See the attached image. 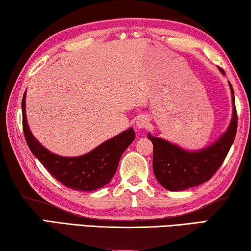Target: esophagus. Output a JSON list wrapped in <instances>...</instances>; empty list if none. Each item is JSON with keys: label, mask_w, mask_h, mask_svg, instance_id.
I'll return each mask as SVG.
<instances>
[{"label": "esophagus", "mask_w": 251, "mask_h": 251, "mask_svg": "<svg viewBox=\"0 0 251 251\" xmlns=\"http://www.w3.org/2000/svg\"><path fill=\"white\" fill-rule=\"evenodd\" d=\"M149 125H150V119L147 116H140L135 121V126L138 129H147Z\"/></svg>", "instance_id": "esophagus-1"}]
</instances>
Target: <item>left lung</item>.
<instances>
[{
    "label": "left lung",
    "instance_id": "8db88e82",
    "mask_svg": "<svg viewBox=\"0 0 251 251\" xmlns=\"http://www.w3.org/2000/svg\"><path fill=\"white\" fill-rule=\"evenodd\" d=\"M232 98V118L225 133L212 146L200 151H186L161 138L149 133L153 143V171L157 181L169 191H184L207 182L221 168L234 143L237 132L235 96Z\"/></svg>",
    "mask_w": 251,
    "mask_h": 251
}]
</instances>
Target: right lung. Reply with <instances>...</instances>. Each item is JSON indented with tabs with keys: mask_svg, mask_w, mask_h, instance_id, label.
Returning a JSON list of instances; mask_svg holds the SVG:
<instances>
[{
	"mask_svg": "<svg viewBox=\"0 0 251 251\" xmlns=\"http://www.w3.org/2000/svg\"><path fill=\"white\" fill-rule=\"evenodd\" d=\"M25 97L26 92L22 100L25 140L44 168L63 185L76 191L91 192L107 185L116 173L122 153L133 142L134 130L130 128L123 131L87 154L76 157L57 155L46 150L30 132L26 120Z\"/></svg>",
	"mask_w": 251,
	"mask_h": 251,
	"instance_id": "add662e5",
	"label": "right lung"
}]
</instances>
